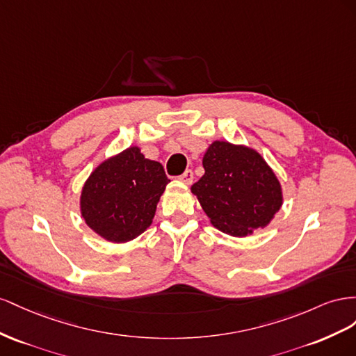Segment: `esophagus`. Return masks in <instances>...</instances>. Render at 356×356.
I'll list each match as a JSON object with an SVG mask.
<instances>
[{
	"mask_svg": "<svg viewBox=\"0 0 356 356\" xmlns=\"http://www.w3.org/2000/svg\"><path fill=\"white\" fill-rule=\"evenodd\" d=\"M179 180H181L186 185H191L192 180H194V172H192V170H186L184 175L179 176Z\"/></svg>",
	"mask_w": 356,
	"mask_h": 356,
	"instance_id": "obj_1",
	"label": "esophagus"
}]
</instances>
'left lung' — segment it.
I'll use <instances>...</instances> for the list:
<instances>
[{
	"instance_id": "8db88e82",
	"label": "left lung",
	"mask_w": 356,
	"mask_h": 356,
	"mask_svg": "<svg viewBox=\"0 0 356 356\" xmlns=\"http://www.w3.org/2000/svg\"><path fill=\"white\" fill-rule=\"evenodd\" d=\"M204 176L192 185L211 225L234 237L267 227L282 206V186L264 158L246 146L213 141Z\"/></svg>"
}]
</instances>
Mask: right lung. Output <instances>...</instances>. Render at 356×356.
Segmentation results:
<instances>
[{
    "label": "right lung",
    "instance_id": "add662e5",
    "mask_svg": "<svg viewBox=\"0 0 356 356\" xmlns=\"http://www.w3.org/2000/svg\"><path fill=\"white\" fill-rule=\"evenodd\" d=\"M164 167L137 146L106 159L90 172L80 195L86 225L113 243L134 240L154 220L168 184Z\"/></svg>",
    "mask_w": 356,
    "mask_h": 356
}]
</instances>
